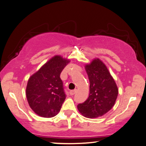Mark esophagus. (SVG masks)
<instances>
[{"mask_svg":"<svg viewBox=\"0 0 146 146\" xmlns=\"http://www.w3.org/2000/svg\"><path fill=\"white\" fill-rule=\"evenodd\" d=\"M77 90H71V91L69 92V94H70V95H71V96H73V95L77 93Z\"/></svg>","mask_w":146,"mask_h":146,"instance_id":"1","label":"esophagus"}]
</instances>
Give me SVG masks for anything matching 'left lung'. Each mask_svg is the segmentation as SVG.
Returning a JSON list of instances; mask_svg holds the SVG:
<instances>
[{
	"instance_id": "obj_1",
	"label": "left lung",
	"mask_w": 146,
	"mask_h": 146,
	"mask_svg": "<svg viewBox=\"0 0 146 146\" xmlns=\"http://www.w3.org/2000/svg\"><path fill=\"white\" fill-rule=\"evenodd\" d=\"M85 68L90 81V95L84 103L77 105V108L85 117H102L115 104L119 90L106 66L99 58Z\"/></svg>"
}]
</instances>
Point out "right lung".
Segmentation results:
<instances>
[{"mask_svg": "<svg viewBox=\"0 0 146 146\" xmlns=\"http://www.w3.org/2000/svg\"><path fill=\"white\" fill-rule=\"evenodd\" d=\"M69 60L56 55L29 77L26 97L35 113L45 118L56 116L66 98L60 75Z\"/></svg>", "mask_w": 146, "mask_h": 146, "instance_id": "obj_1", "label": "right lung"}]
</instances>
